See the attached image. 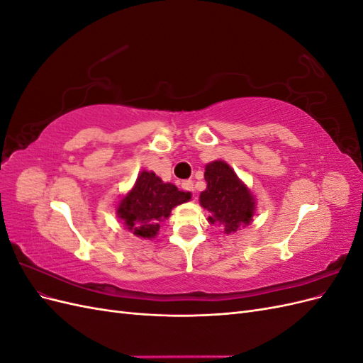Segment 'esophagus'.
Listing matches in <instances>:
<instances>
[{
    "instance_id": "obj_1",
    "label": "esophagus",
    "mask_w": 363,
    "mask_h": 363,
    "mask_svg": "<svg viewBox=\"0 0 363 363\" xmlns=\"http://www.w3.org/2000/svg\"><path fill=\"white\" fill-rule=\"evenodd\" d=\"M182 188H183L184 191L194 192V182H192V180H184V182L182 183Z\"/></svg>"
}]
</instances>
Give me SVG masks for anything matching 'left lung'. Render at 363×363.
I'll return each instance as SVG.
<instances>
[{
    "mask_svg": "<svg viewBox=\"0 0 363 363\" xmlns=\"http://www.w3.org/2000/svg\"><path fill=\"white\" fill-rule=\"evenodd\" d=\"M206 189L200 194V204L208 212V224L223 225L225 235L251 224L256 212V199L248 186L224 160L206 164Z\"/></svg>",
    "mask_w": 363,
    "mask_h": 363,
    "instance_id": "obj_1",
    "label": "left lung"
}]
</instances>
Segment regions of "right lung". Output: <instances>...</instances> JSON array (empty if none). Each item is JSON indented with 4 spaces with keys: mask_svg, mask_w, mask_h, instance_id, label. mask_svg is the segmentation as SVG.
<instances>
[{
    "mask_svg": "<svg viewBox=\"0 0 363 363\" xmlns=\"http://www.w3.org/2000/svg\"><path fill=\"white\" fill-rule=\"evenodd\" d=\"M191 192L164 183L152 171H140L138 179L116 206V215L125 230L140 239H155L171 211L191 200Z\"/></svg>",
    "mask_w": 363,
    "mask_h": 363,
    "instance_id": "right-lung-1",
    "label": "right lung"
}]
</instances>
